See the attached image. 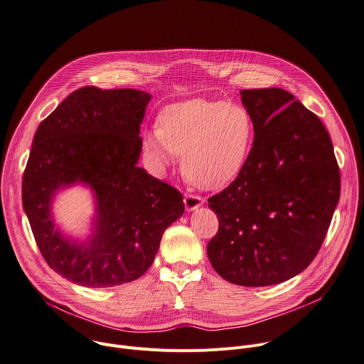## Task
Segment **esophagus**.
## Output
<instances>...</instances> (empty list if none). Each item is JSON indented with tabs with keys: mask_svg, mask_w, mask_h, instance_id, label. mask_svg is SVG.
<instances>
[{
	"mask_svg": "<svg viewBox=\"0 0 364 364\" xmlns=\"http://www.w3.org/2000/svg\"><path fill=\"white\" fill-rule=\"evenodd\" d=\"M183 202H185L186 210H195V209H198L199 206L203 205V198H200L198 195L186 193L185 198H183Z\"/></svg>",
	"mask_w": 364,
	"mask_h": 364,
	"instance_id": "obj_1",
	"label": "esophagus"
}]
</instances>
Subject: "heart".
I'll use <instances>...</instances> for the list:
<instances>
[{"label": "heart", "mask_w": 364, "mask_h": 364, "mask_svg": "<svg viewBox=\"0 0 364 364\" xmlns=\"http://www.w3.org/2000/svg\"><path fill=\"white\" fill-rule=\"evenodd\" d=\"M253 136L252 115L242 104L193 98L162 111L161 127L144 138V151L158 171L182 155V171L191 182L218 189L240 173Z\"/></svg>", "instance_id": "obj_1"}]
</instances>
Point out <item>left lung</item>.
I'll list each match as a JSON object with an SVG mask.
<instances>
[{"label": "left lung", "instance_id": "left-lung-1", "mask_svg": "<svg viewBox=\"0 0 364 364\" xmlns=\"http://www.w3.org/2000/svg\"><path fill=\"white\" fill-rule=\"evenodd\" d=\"M255 128L246 165L209 198L218 233L208 257L225 280L270 286L316 257L340 196V172L323 122L280 88L243 90Z\"/></svg>", "mask_w": 364, "mask_h": 364}]
</instances>
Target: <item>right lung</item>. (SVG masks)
Returning <instances> with one entry per match:
<instances>
[{
	"instance_id": "obj_1",
	"label": "right lung",
	"mask_w": 364,
	"mask_h": 364,
	"mask_svg": "<svg viewBox=\"0 0 364 364\" xmlns=\"http://www.w3.org/2000/svg\"><path fill=\"white\" fill-rule=\"evenodd\" d=\"M151 95L131 88L84 87L38 127L23 176V205L50 267L73 283L112 287L141 277L162 235L185 206L181 192L136 166L139 125ZM90 184L97 222L87 244L54 228L50 200L64 186Z\"/></svg>"
}]
</instances>
